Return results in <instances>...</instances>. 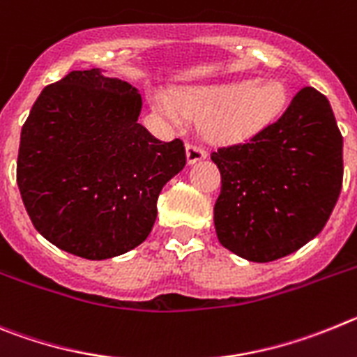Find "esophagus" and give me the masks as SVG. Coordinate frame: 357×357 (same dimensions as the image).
Listing matches in <instances>:
<instances>
[{
  "label": "esophagus",
  "instance_id": "esophagus-1",
  "mask_svg": "<svg viewBox=\"0 0 357 357\" xmlns=\"http://www.w3.org/2000/svg\"><path fill=\"white\" fill-rule=\"evenodd\" d=\"M208 156L206 149H202L201 146H195V144H186V160L188 163H197L201 160H204Z\"/></svg>",
  "mask_w": 357,
  "mask_h": 357
}]
</instances>
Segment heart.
Returning <instances> with one entry per match:
<instances>
[{
  "label": "heart",
  "instance_id": "obj_1",
  "mask_svg": "<svg viewBox=\"0 0 357 357\" xmlns=\"http://www.w3.org/2000/svg\"><path fill=\"white\" fill-rule=\"evenodd\" d=\"M155 107L171 123L181 124L185 115L206 117L211 139L240 142L258 135L279 117L288 102L284 85L265 79L190 86L178 99L169 94L155 96Z\"/></svg>",
  "mask_w": 357,
  "mask_h": 357
}]
</instances>
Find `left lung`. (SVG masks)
Returning a JSON list of instances; mask_svg holds the SVG:
<instances>
[{"mask_svg":"<svg viewBox=\"0 0 357 357\" xmlns=\"http://www.w3.org/2000/svg\"><path fill=\"white\" fill-rule=\"evenodd\" d=\"M211 160L222 178L213 208L218 242L249 261H274L306 245L342 190V133L313 86L249 142L220 147Z\"/></svg>","mask_w":357,"mask_h":357,"instance_id":"1","label":"left lung"}]
</instances>
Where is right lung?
<instances>
[{
  "label": "right lung",
  "mask_w": 357,
  "mask_h": 357,
  "mask_svg": "<svg viewBox=\"0 0 357 357\" xmlns=\"http://www.w3.org/2000/svg\"><path fill=\"white\" fill-rule=\"evenodd\" d=\"M142 98L101 69L47 85L21 130L17 186L35 229L59 249L108 259L149 236L156 201L186 163L179 139L139 123Z\"/></svg>",
  "instance_id": "obj_1"
}]
</instances>
